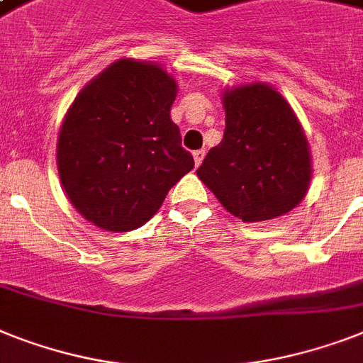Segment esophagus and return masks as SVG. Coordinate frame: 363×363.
I'll return each mask as SVG.
<instances>
[{
  "label": "esophagus",
  "instance_id": "1",
  "mask_svg": "<svg viewBox=\"0 0 363 363\" xmlns=\"http://www.w3.org/2000/svg\"><path fill=\"white\" fill-rule=\"evenodd\" d=\"M203 158H205V151L199 149V151H194V162H196V166H201Z\"/></svg>",
  "mask_w": 363,
  "mask_h": 363
}]
</instances>
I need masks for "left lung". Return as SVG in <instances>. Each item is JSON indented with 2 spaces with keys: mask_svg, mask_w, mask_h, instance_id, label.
Returning a JSON list of instances; mask_svg holds the SVG:
<instances>
[{
  "mask_svg": "<svg viewBox=\"0 0 363 363\" xmlns=\"http://www.w3.org/2000/svg\"><path fill=\"white\" fill-rule=\"evenodd\" d=\"M225 132L197 177L225 211L263 222L293 211L308 194L311 155L293 108L268 84L223 91Z\"/></svg>",
  "mask_w": 363,
  "mask_h": 363,
  "instance_id": "obj_1",
  "label": "left lung"
}]
</instances>
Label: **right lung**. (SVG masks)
I'll list each match as a JSON object with an SVG mask.
<instances>
[{"instance_id": "1", "label": "right lung", "mask_w": 363, "mask_h": 363, "mask_svg": "<svg viewBox=\"0 0 363 363\" xmlns=\"http://www.w3.org/2000/svg\"><path fill=\"white\" fill-rule=\"evenodd\" d=\"M177 84L160 65L119 59L79 91L57 138V172L72 207L125 233L155 216L194 169L172 121Z\"/></svg>"}]
</instances>
